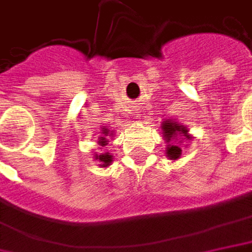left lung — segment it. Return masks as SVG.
I'll list each match as a JSON object with an SVG mask.
<instances>
[{
    "instance_id": "1",
    "label": "left lung",
    "mask_w": 252,
    "mask_h": 252,
    "mask_svg": "<svg viewBox=\"0 0 252 252\" xmlns=\"http://www.w3.org/2000/svg\"><path fill=\"white\" fill-rule=\"evenodd\" d=\"M161 134L166 146V156L170 160H177L182 156V143L185 140H192V135L189 134V129L186 126H182L180 123L174 120H166L161 123ZM179 140H177V138Z\"/></svg>"
}]
</instances>
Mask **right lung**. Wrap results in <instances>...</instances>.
I'll use <instances>...</instances> for the list:
<instances>
[{
  "label": "right lung",
  "mask_w": 252,
  "mask_h": 252,
  "mask_svg": "<svg viewBox=\"0 0 252 252\" xmlns=\"http://www.w3.org/2000/svg\"><path fill=\"white\" fill-rule=\"evenodd\" d=\"M114 135V131H111L109 128H106V126H101V134H99V137H98V146H101V147H105L109 141H108V138L106 137H112ZM114 140V138H112ZM94 160H96L98 163H99V167H108L112 161H114V156L111 154V153H108V151H105V153H95L94 154Z\"/></svg>",
  "instance_id": "1"
}]
</instances>
